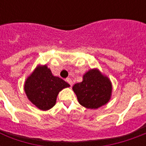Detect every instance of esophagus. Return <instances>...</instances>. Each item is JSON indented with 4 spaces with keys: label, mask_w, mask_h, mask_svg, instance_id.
<instances>
[{
    "label": "esophagus",
    "mask_w": 146,
    "mask_h": 146,
    "mask_svg": "<svg viewBox=\"0 0 146 146\" xmlns=\"http://www.w3.org/2000/svg\"><path fill=\"white\" fill-rule=\"evenodd\" d=\"M66 82H68L69 84L71 86H73V81H72V80H71L70 78H67V79H66Z\"/></svg>",
    "instance_id": "esophagus-1"
}]
</instances>
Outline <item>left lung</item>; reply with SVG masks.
I'll use <instances>...</instances> for the list:
<instances>
[{
	"mask_svg": "<svg viewBox=\"0 0 146 146\" xmlns=\"http://www.w3.org/2000/svg\"><path fill=\"white\" fill-rule=\"evenodd\" d=\"M112 89L111 80L98 68L86 72L82 82L73 86L79 103L88 109H98L108 104L112 96Z\"/></svg>",
	"mask_w": 146,
	"mask_h": 146,
	"instance_id": "obj_1",
	"label": "left lung"
}]
</instances>
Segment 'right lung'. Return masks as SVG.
I'll return each instance as SVG.
<instances>
[{"label":"right lung","instance_id":"1","mask_svg":"<svg viewBox=\"0 0 146 146\" xmlns=\"http://www.w3.org/2000/svg\"><path fill=\"white\" fill-rule=\"evenodd\" d=\"M70 84L52 74L46 64H38L26 78L24 91L29 102L42 111L54 106L58 93Z\"/></svg>","mask_w":146,"mask_h":146}]
</instances>
